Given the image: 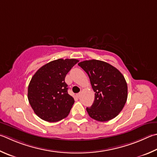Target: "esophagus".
<instances>
[{"label":"esophagus","instance_id":"34e87169","mask_svg":"<svg viewBox=\"0 0 157 157\" xmlns=\"http://www.w3.org/2000/svg\"><path fill=\"white\" fill-rule=\"evenodd\" d=\"M76 95H77V97H78V98H80V96H81V93H79L77 94Z\"/></svg>","mask_w":157,"mask_h":157}]
</instances>
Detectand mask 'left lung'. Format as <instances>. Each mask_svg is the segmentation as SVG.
Masks as SVG:
<instances>
[{"label": "left lung", "mask_w": 157, "mask_h": 157, "mask_svg": "<svg viewBox=\"0 0 157 157\" xmlns=\"http://www.w3.org/2000/svg\"><path fill=\"white\" fill-rule=\"evenodd\" d=\"M78 65L89 77L95 100L86 110L99 121L111 120L123 109L128 98V86L124 75L112 65L98 59L85 60Z\"/></svg>", "instance_id": "left-lung-1"}]
</instances>
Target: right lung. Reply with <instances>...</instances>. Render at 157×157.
Returning <instances> with one entry per match:
<instances>
[{
    "label": "right lung",
    "instance_id": "add662e5",
    "mask_svg": "<svg viewBox=\"0 0 157 157\" xmlns=\"http://www.w3.org/2000/svg\"><path fill=\"white\" fill-rule=\"evenodd\" d=\"M76 59H58L51 61L36 71L28 86V99L37 115L49 122L67 117L75 100L68 93L65 77Z\"/></svg>",
    "mask_w": 157,
    "mask_h": 157
}]
</instances>
